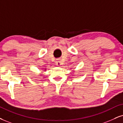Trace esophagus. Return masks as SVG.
<instances>
[{
  "label": "esophagus",
  "mask_w": 123,
  "mask_h": 123,
  "mask_svg": "<svg viewBox=\"0 0 123 123\" xmlns=\"http://www.w3.org/2000/svg\"><path fill=\"white\" fill-rule=\"evenodd\" d=\"M56 63L57 66H61V65L62 64L61 61H60V60H56Z\"/></svg>",
  "instance_id": "obj_1"
}]
</instances>
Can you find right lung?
Here are the masks:
<instances>
[{
	"label": "right lung",
	"instance_id": "1",
	"mask_svg": "<svg viewBox=\"0 0 123 123\" xmlns=\"http://www.w3.org/2000/svg\"><path fill=\"white\" fill-rule=\"evenodd\" d=\"M45 69H45V70H44V71H45Z\"/></svg>",
	"mask_w": 123,
	"mask_h": 123
}]
</instances>
